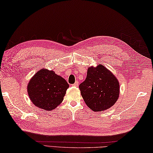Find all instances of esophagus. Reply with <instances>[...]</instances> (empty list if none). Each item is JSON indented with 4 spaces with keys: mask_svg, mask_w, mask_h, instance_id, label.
<instances>
[{
    "mask_svg": "<svg viewBox=\"0 0 153 153\" xmlns=\"http://www.w3.org/2000/svg\"><path fill=\"white\" fill-rule=\"evenodd\" d=\"M73 86H79V82H78L77 80H76V81L73 85Z\"/></svg>",
    "mask_w": 153,
    "mask_h": 153,
    "instance_id": "obj_1",
    "label": "esophagus"
}]
</instances>
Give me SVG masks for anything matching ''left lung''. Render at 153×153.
<instances>
[{
	"label": "left lung",
	"instance_id": "8db88e82",
	"mask_svg": "<svg viewBox=\"0 0 153 153\" xmlns=\"http://www.w3.org/2000/svg\"><path fill=\"white\" fill-rule=\"evenodd\" d=\"M119 83L116 77L102 65L88 68L85 81L79 85L86 105L93 111L111 108L119 98Z\"/></svg>",
	"mask_w": 153,
	"mask_h": 153
}]
</instances>
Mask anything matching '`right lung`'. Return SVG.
<instances>
[{"mask_svg": "<svg viewBox=\"0 0 153 153\" xmlns=\"http://www.w3.org/2000/svg\"><path fill=\"white\" fill-rule=\"evenodd\" d=\"M66 80L53 71L41 69L28 84V94L34 105L47 111L55 108L62 101L68 88Z\"/></svg>", "mask_w": 153, "mask_h": 153, "instance_id": "right-lung-1", "label": "right lung"}]
</instances>
